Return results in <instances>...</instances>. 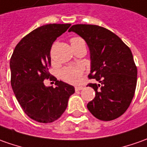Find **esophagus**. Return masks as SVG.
Instances as JSON below:
<instances>
[{
    "label": "esophagus",
    "instance_id": "1",
    "mask_svg": "<svg viewBox=\"0 0 147 147\" xmlns=\"http://www.w3.org/2000/svg\"><path fill=\"white\" fill-rule=\"evenodd\" d=\"M83 89V87L81 86H78V87H76L75 88V90H76V92H78V91H80Z\"/></svg>",
    "mask_w": 147,
    "mask_h": 147
}]
</instances>
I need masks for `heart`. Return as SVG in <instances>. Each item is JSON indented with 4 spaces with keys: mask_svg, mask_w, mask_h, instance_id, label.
Segmentation results:
<instances>
[{
    "mask_svg": "<svg viewBox=\"0 0 147 147\" xmlns=\"http://www.w3.org/2000/svg\"><path fill=\"white\" fill-rule=\"evenodd\" d=\"M83 42H84V41L79 37H75L71 39V46H75ZM82 75H83V68L80 66L67 67L63 68L60 72L61 78L64 81L72 84H77L81 81Z\"/></svg>",
    "mask_w": 147,
    "mask_h": 147,
    "instance_id": "obj_1",
    "label": "heart"
}]
</instances>
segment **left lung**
I'll return each mask as SVG.
<instances>
[{"label": "left lung", "instance_id": "8db88e82", "mask_svg": "<svg viewBox=\"0 0 147 147\" xmlns=\"http://www.w3.org/2000/svg\"><path fill=\"white\" fill-rule=\"evenodd\" d=\"M68 31L85 40L90 51L88 77L98 82L88 84L96 92L88 109L101 121L119 117L127 110L136 89L138 70L130 49L114 33L99 26L77 24Z\"/></svg>", "mask_w": 147, "mask_h": 147}]
</instances>
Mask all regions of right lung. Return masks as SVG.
Masks as SVG:
<instances>
[{
  "instance_id": "right-lung-1",
  "label": "right lung",
  "mask_w": 147,
  "mask_h": 147,
  "mask_svg": "<svg viewBox=\"0 0 147 147\" xmlns=\"http://www.w3.org/2000/svg\"><path fill=\"white\" fill-rule=\"evenodd\" d=\"M71 24H48L34 30L16 46L9 63L11 86L26 114L41 123L59 118L67 106L72 85L59 81L55 87H47L44 80H51V49L53 42Z\"/></svg>"
}]
</instances>
